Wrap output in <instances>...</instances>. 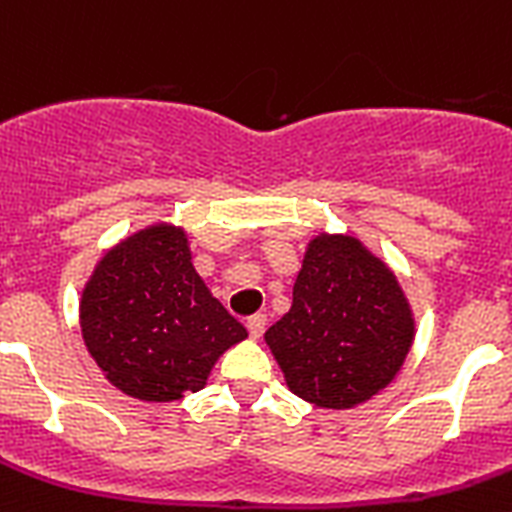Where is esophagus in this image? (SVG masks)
Returning a JSON list of instances; mask_svg holds the SVG:
<instances>
[{"mask_svg": "<svg viewBox=\"0 0 512 512\" xmlns=\"http://www.w3.org/2000/svg\"><path fill=\"white\" fill-rule=\"evenodd\" d=\"M246 328H248V333H251V338H261V333H264V328H266L264 312H259V315H251V318L246 320Z\"/></svg>", "mask_w": 512, "mask_h": 512, "instance_id": "obj_1", "label": "esophagus"}]
</instances>
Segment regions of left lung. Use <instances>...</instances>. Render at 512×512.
I'll list each match as a JSON object with an SVG mask.
<instances>
[{
	"label": "left lung",
	"mask_w": 512,
	"mask_h": 512,
	"mask_svg": "<svg viewBox=\"0 0 512 512\" xmlns=\"http://www.w3.org/2000/svg\"><path fill=\"white\" fill-rule=\"evenodd\" d=\"M289 390L320 408H354L400 372L413 318L392 271L351 235L307 246L292 307L266 330Z\"/></svg>",
	"instance_id": "obj_1"
}]
</instances>
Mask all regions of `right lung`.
<instances>
[{
	"instance_id": "1",
	"label": "right lung",
	"mask_w": 512,
	"mask_h": 512,
	"mask_svg": "<svg viewBox=\"0 0 512 512\" xmlns=\"http://www.w3.org/2000/svg\"><path fill=\"white\" fill-rule=\"evenodd\" d=\"M81 333L117 390L146 402L202 390L217 356L248 336L169 225L130 235L99 261L81 297Z\"/></svg>"
}]
</instances>
